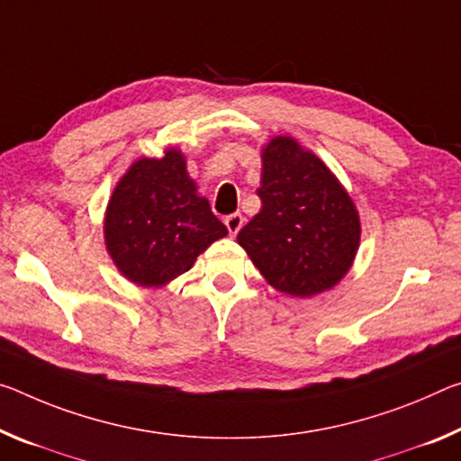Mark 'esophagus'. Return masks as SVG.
Here are the masks:
<instances>
[{
	"instance_id": "esophagus-1",
	"label": "esophagus",
	"mask_w": 461,
	"mask_h": 461,
	"mask_svg": "<svg viewBox=\"0 0 461 461\" xmlns=\"http://www.w3.org/2000/svg\"><path fill=\"white\" fill-rule=\"evenodd\" d=\"M242 225H244L242 213H231V215L225 217V228H228L231 236H236V233L242 230Z\"/></svg>"
}]
</instances>
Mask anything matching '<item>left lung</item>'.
<instances>
[{
  "label": "left lung",
  "instance_id": "obj_1",
  "mask_svg": "<svg viewBox=\"0 0 461 461\" xmlns=\"http://www.w3.org/2000/svg\"><path fill=\"white\" fill-rule=\"evenodd\" d=\"M262 207L238 233L270 287L313 297L336 287L361 244V217L336 174L289 135L262 145Z\"/></svg>",
  "mask_w": 461,
  "mask_h": 461
}]
</instances>
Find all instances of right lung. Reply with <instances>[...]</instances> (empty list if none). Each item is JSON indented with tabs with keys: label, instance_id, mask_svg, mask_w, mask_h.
<instances>
[{
	"label": "right lung",
	"instance_id": "right-lung-1",
	"mask_svg": "<svg viewBox=\"0 0 461 461\" xmlns=\"http://www.w3.org/2000/svg\"><path fill=\"white\" fill-rule=\"evenodd\" d=\"M225 236L228 228L199 194L178 148H166L159 158L135 159L106 204V252L137 287L156 289L178 279Z\"/></svg>",
	"mask_w": 461,
	"mask_h": 461
}]
</instances>
